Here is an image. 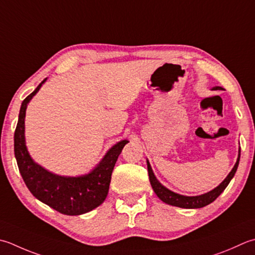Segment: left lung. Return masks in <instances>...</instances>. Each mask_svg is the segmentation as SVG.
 <instances>
[{
    "label": "left lung",
    "instance_id": "1",
    "mask_svg": "<svg viewBox=\"0 0 255 255\" xmlns=\"http://www.w3.org/2000/svg\"><path fill=\"white\" fill-rule=\"evenodd\" d=\"M216 88H221V87H216ZM240 154H241V149L239 150V157L237 163L234 164L233 169L231 172L228 174V177L224 179L222 183H220V186H218L216 189H213L212 191L201 194V196H197V197H186V196H181V194L174 193L170 190H168L167 188H164L162 184L159 182L154 174L152 172V169L150 167V164L147 161V167H148V173H149V180H150L151 187L153 189L154 193L157 194L158 198L162 200L164 203L170 204V206L174 207H179V208H184V209H198V208H203L213 202L216 199L220 196V194L223 192L224 189L228 187L229 182L231 181V179L233 178L234 174L237 172V169L239 166V161H240Z\"/></svg>",
    "mask_w": 255,
    "mask_h": 255
}]
</instances>
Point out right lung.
<instances>
[{
    "label": "right lung",
    "mask_w": 255,
    "mask_h": 255,
    "mask_svg": "<svg viewBox=\"0 0 255 255\" xmlns=\"http://www.w3.org/2000/svg\"><path fill=\"white\" fill-rule=\"evenodd\" d=\"M44 81L22 103L18 122L14 132V153L23 180L35 198L54 210L66 216H79L92 211L105 201L112 172L118 156L128 141L122 140L109 150L94 170L83 177H61L45 170L29 157L24 137V119L26 106Z\"/></svg>",
    "instance_id": "add662e5"
}]
</instances>
